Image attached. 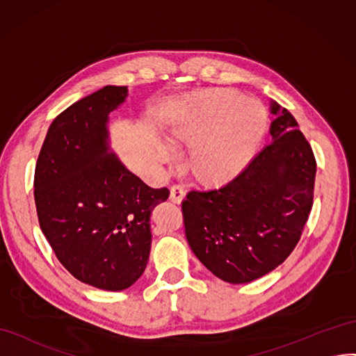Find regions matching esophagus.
I'll use <instances>...</instances> for the list:
<instances>
[{"label":"esophagus","mask_w":356,"mask_h":356,"mask_svg":"<svg viewBox=\"0 0 356 356\" xmlns=\"http://www.w3.org/2000/svg\"><path fill=\"white\" fill-rule=\"evenodd\" d=\"M184 196H186V191L181 186H172L170 187V195H169L170 202H174V204H181L182 199H184Z\"/></svg>","instance_id":"34e87169"}]
</instances>
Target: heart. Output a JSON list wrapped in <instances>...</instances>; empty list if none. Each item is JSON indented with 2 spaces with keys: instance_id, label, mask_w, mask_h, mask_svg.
<instances>
[{
  "instance_id": "obj_1",
  "label": "heart",
  "mask_w": 356,
  "mask_h": 356,
  "mask_svg": "<svg viewBox=\"0 0 356 356\" xmlns=\"http://www.w3.org/2000/svg\"><path fill=\"white\" fill-rule=\"evenodd\" d=\"M270 115L262 102L232 88L202 90L169 121L172 143L188 148L187 172L208 188L235 181L261 149Z\"/></svg>"
}]
</instances>
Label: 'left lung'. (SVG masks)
Wrapping results in <instances>:
<instances>
[{
	"label": "left lung",
	"instance_id": "8db88e82",
	"mask_svg": "<svg viewBox=\"0 0 356 356\" xmlns=\"http://www.w3.org/2000/svg\"><path fill=\"white\" fill-rule=\"evenodd\" d=\"M273 140L235 181L182 200L191 252L216 277L250 283L282 265L313 207L316 160L292 113L271 102Z\"/></svg>",
	"mask_w": 356,
	"mask_h": 356
}]
</instances>
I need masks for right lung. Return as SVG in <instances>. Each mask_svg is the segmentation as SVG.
I'll return each mask as SVG.
<instances>
[{
  "mask_svg": "<svg viewBox=\"0 0 356 356\" xmlns=\"http://www.w3.org/2000/svg\"><path fill=\"white\" fill-rule=\"evenodd\" d=\"M127 86L108 85L56 117L34 175L38 223L63 266L79 282L124 291L143 274L151 250L149 217L169 190L152 188L109 147V113Z\"/></svg>",
  "mask_w": 356,
  "mask_h": 356,
  "instance_id": "add662e5",
  "label": "right lung"
}]
</instances>
